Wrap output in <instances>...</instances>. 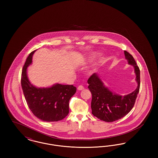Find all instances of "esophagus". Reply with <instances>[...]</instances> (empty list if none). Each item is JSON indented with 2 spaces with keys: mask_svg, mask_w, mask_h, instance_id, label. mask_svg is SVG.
<instances>
[{
  "mask_svg": "<svg viewBox=\"0 0 158 158\" xmlns=\"http://www.w3.org/2000/svg\"><path fill=\"white\" fill-rule=\"evenodd\" d=\"M84 89V87L82 85H79L78 87H77V90H82Z\"/></svg>",
  "mask_w": 158,
  "mask_h": 158,
  "instance_id": "obj_1",
  "label": "esophagus"
}]
</instances>
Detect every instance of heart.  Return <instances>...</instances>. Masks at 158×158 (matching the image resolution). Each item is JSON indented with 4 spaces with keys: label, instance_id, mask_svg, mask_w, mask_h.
<instances>
[{
    "label": "heart",
    "instance_id": "b5f03b06",
    "mask_svg": "<svg viewBox=\"0 0 158 158\" xmlns=\"http://www.w3.org/2000/svg\"><path fill=\"white\" fill-rule=\"evenodd\" d=\"M94 57H95V54H91L90 55H88L87 60H88V61H90L92 59H93L94 58Z\"/></svg>",
    "mask_w": 158,
    "mask_h": 158
}]
</instances>
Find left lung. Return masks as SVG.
Wrapping results in <instances>:
<instances>
[{
	"mask_svg": "<svg viewBox=\"0 0 158 158\" xmlns=\"http://www.w3.org/2000/svg\"><path fill=\"white\" fill-rule=\"evenodd\" d=\"M128 63L135 68L137 87L133 92L122 97L113 93L104 85L97 73L90 76L88 80V88L92 94V114L101 120L113 122L124 117L129 113L135 103L140 89V69L133 57L124 51Z\"/></svg>",
	"mask_w": 158,
	"mask_h": 158,
	"instance_id": "obj_1",
	"label": "left lung"
}]
</instances>
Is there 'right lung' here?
<instances>
[{"instance_id":"right-lung-1","label":"right lung","mask_w":158,"mask_h":158,"mask_svg":"<svg viewBox=\"0 0 158 158\" xmlns=\"http://www.w3.org/2000/svg\"><path fill=\"white\" fill-rule=\"evenodd\" d=\"M33 51L27 57L21 75V86L27 103L33 114L41 120H61L69 114V102L76 92L73 85L57 83L49 88H37L27 76V68L32 63Z\"/></svg>"}]
</instances>
